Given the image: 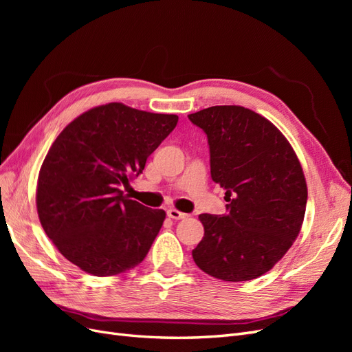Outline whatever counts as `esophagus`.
<instances>
[{
  "mask_svg": "<svg viewBox=\"0 0 352 352\" xmlns=\"http://www.w3.org/2000/svg\"><path fill=\"white\" fill-rule=\"evenodd\" d=\"M167 216H168L170 219H173V220H182V219L188 217V214H185V212L179 211V210H176V208L167 210Z\"/></svg>",
  "mask_w": 352,
  "mask_h": 352,
  "instance_id": "obj_1",
  "label": "esophagus"
}]
</instances>
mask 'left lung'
Segmentation results:
<instances>
[{
    "instance_id": "obj_1",
    "label": "left lung",
    "mask_w": 352,
    "mask_h": 352,
    "mask_svg": "<svg viewBox=\"0 0 352 352\" xmlns=\"http://www.w3.org/2000/svg\"><path fill=\"white\" fill-rule=\"evenodd\" d=\"M206 132L211 179L226 189L228 214H199L204 236L192 251L216 279L245 282L267 273L301 230L307 184L300 160L282 132L241 105L189 114Z\"/></svg>"
}]
</instances>
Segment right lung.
<instances>
[{"mask_svg": "<svg viewBox=\"0 0 352 352\" xmlns=\"http://www.w3.org/2000/svg\"><path fill=\"white\" fill-rule=\"evenodd\" d=\"M177 120L110 102L76 117L52 142L38 176V216L80 270L114 276L146 257L166 212L129 199L120 186L142 173Z\"/></svg>", "mask_w": 352, "mask_h": 352, "instance_id": "obj_1", "label": "right lung"}]
</instances>
